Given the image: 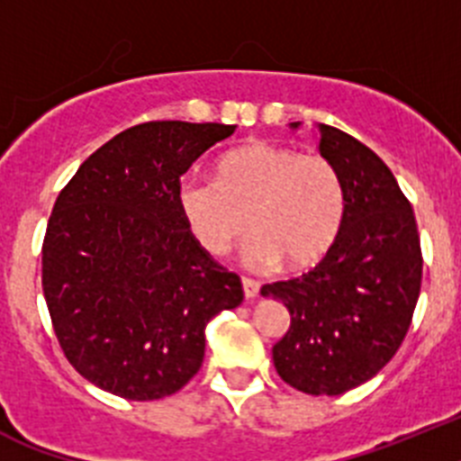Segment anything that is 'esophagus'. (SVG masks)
<instances>
[{"mask_svg":"<svg viewBox=\"0 0 461 461\" xmlns=\"http://www.w3.org/2000/svg\"><path fill=\"white\" fill-rule=\"evenodd\" d=\"M243 294H246V299H255L259 294V283L253 278H243Z\"/></svg>","mask_w":461,"mask_h":461,"instance_id":"obj_1","label":"esophagus"}]
</instances>
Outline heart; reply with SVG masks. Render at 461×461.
I'll return each instance as SVG.
<instances>
[{"label": "heart", "instance_id": "b5f03b06", "mask_svg": "<svg viewBox=\"0 0 461 461\" xmlns=\"http://www.w3.org/2000/svg\"><path fill=\"white\" fill-rule=\"evenodd\" d=\"M178 206L203 250L225 255L248 225L243 246L250 269H290L320 262L346 215V192L334 164L294 148L255 141L220 159L218 178L185 176Z\"/></svg>", "mask_w": 461, "mask_h": 461}]
</instances>
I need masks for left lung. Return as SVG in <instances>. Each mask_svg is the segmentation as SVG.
<instances>
[{"label": "left lung", "mask_w": 461, "mask_h": 461, "mask_svg": "<svg viewBox=\"0 0 461 461\" xmlns=\"http://www.w3.org/2000/svg\"><path fill=\"white\" fill-rule=\"evenodd\" d=\"M318 130L320 155L346 192L341 231L313 271L264 285L262 297L290 311V330L274 346L280 378L336 397L374 378L399 350L420 297L422 253L413 208L387 164L346 131Z\"/></svg>", "instance_id": "obj_1"}]
</instances>
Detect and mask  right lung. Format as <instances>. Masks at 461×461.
<instances>
[{
  "mask_svg": "<svg viewBox=\"0 0 461 461\" xmlns=\"http://www.w3.org/2000/svg\"><path fill=\"white\" fill-rule=\"evenodd\" d=\"M236 125L158 120L120 131L59 192L43 239V297L64 355L131 402L197 374L206 325L243 302L178 206L181 176Z\"/></svg>",
  "mask_w": 461,
  "mask_h": 461,
  "instance_id": "obj_1",
  "label": "right lung"
}]
</instances>
